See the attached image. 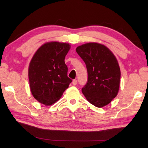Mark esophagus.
Masks as SVG:
<instances>
[{
    "label": "esophagus",
    "mask_w": 148,
    "mask_h": 148,
    "mask_svg": "<svg viewBox=\"0 0 148 148\" xmlns=\"http://www.w3.org/2000/svg\"><path fill=\"white\" fill-rule=\"evenodd\" d=\"M72 84H73V85H76L77 84V80L76 79H74L73 81H72Z\"/></svg>",
    "instance_id": "34e87169"
}]
</instances>
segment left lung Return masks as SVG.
I'll return each instance as SVG.
<instances>
[{"label": "left lung", "instance_id": "left-lung-1", "mask_svg": "<svg viewBox=\"0 0 148 148\" xmlns=\"http://www.w3.org/2000/svg\"><path fill=\"white\" fill-rule=\"evenodd\" d=\"M76 52L85 63L88 82L82 88L86 100L97 108L109 104L117 96L121 71L118 62L108 47L88 42L77 47Z\"/></svg>", "mask_w": 148, "mask_h": 148}]
</instances>
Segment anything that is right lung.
Wrapping results in <instances>:
<instances>
[{
	"instance_id": "add662e5",
	"label": "right lung",
	"mask_w": 148,
	"mask_h": 148,
	"mask_svg": "<svg viewBox=\"0 0 148 148\" xmlns=\"http://www.w3.org/2000/svg\"><path fill=\"white\" fill-rule=\"evenodd\" d=\"M70 49L69 43L48 42L33 55L28 72L30 90L40 103L51 106L57 102L72 82L64 61Z\"/></svg>"
}]
</instances>
